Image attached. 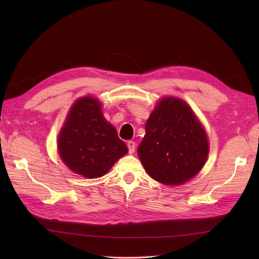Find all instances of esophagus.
Here are the masks:
<instances>
[{
	"instance_id": "obj_1",
	"label": "esophagus",
	"mask_w": 259,
	"mask_h": 259,
	"mask_svg": "<svg viewBox=\"0 0 259 259\" xmlns=\"http://www.w3.org/2000/svg\"><path fill=\"white\" fill-rule=\"evenodd\" d=\"M127 147H128V152L130 153H134L135 147H136L135 142H132V140H130V142H127Z\"/></svg>"
}]
</instances>
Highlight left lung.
Returning <instances> with one entry per match:
<instances>
[{"instance_id": "left-lung-1", "label": "left lung", "mask_w": 259, "mask_h": 259, "mask_svg": "<svg viewBox=\"0 0 259 259\" xmlns=\"http://www.w3.org/2000/svg\"><path fill=\"white\" fill-rule=\"evenodd\" d=\"M138 156L151 178L180 185L197 175L208 154L206 133L185 101L163 98L146 123Z\"/></svg>"}]
</instances>
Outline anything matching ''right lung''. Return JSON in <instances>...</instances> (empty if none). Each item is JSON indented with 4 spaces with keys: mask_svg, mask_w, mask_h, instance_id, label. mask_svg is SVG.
<instances>
[{
    "mask_svg": "<svg viewBox=\"0 0 259 259\" xmlns=\"http://www.w3.org/2000/svg\"><path fill=\"white\" fill-rule=\"evenodd\" d=\"M93 97L76 100L58 137V151L66 165L86 178L105 175L127 147L117 136Z\"/></svg>",
    "mask_w": 259,
    "mask_h": 259,
    "instance_id": "right-lung-1",
    "label": "right lung"
}]
</instances>
